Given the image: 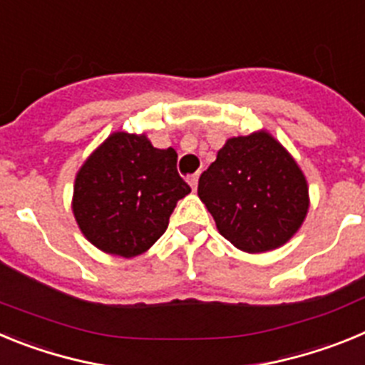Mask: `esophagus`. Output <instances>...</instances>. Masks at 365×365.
I'll return each mask as SVG.
<instances>
[{
    "mask_svg": "<svg viewBox=\"0 0 365 365\" xmlns=\"http://www.w3.org/2000/svg\"><path fill=\"white\" fill-rule=\"evenodd\" d=\"M197 182H199V173H193V175L188 177V185L192 186L193 192L197 190Z\"/></svg>",
    "mask_w": 365,
    "mask_h": 365,
    "instance_id": "esophagus-1",
    "label": "esophagus"
}]
</instances>
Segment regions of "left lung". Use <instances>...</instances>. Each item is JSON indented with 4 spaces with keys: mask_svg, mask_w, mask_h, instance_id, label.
<instances>
[{
    "mask_svg": "<svg viewBox=\"0 0 365 365\" xmlns=\"http://www.w3.org/2000/svg\"><path fill=\"white\" fill-rule=\"evenodd\" d=\"M197 193L219 234L248 254L285 245L309 210L305 175L267 131L228 138L199 177Z\"/></svg>",
    "mask_w": 365,
    "mask_h": 365,
    "instance_id": "left-lung-1",
    "label": "left lung"
}]
</instances>
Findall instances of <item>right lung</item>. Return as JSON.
Segmentation results:
<instances>
[{
	"mask_svg": "<svg viewBox=\"0 0 365 365\" xmlns=\"http://www.w3.org/2000/svg\"><path fill=\"white\" fill-rule=\"evenodd\" d=\"M188 193L173 148L159 150L146 135L117 131L76 173L73 214L96 248L135 257L166 232L177 201Z\"/></svg>",
	"mask_w": 365,
	"mask_h": 365,
	"instance_id": "right-lung-1",
	"label": "right lung"
}]
</instances>
